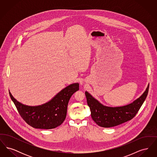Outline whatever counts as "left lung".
<instances>
[{"label":"left lung","mask_w":157,"mask_h":157,"mask_svg":"<svg viewBox=\"0 0 157 157\" xmlns=\"http://www.w3.org/2000/svg\"><path fill=\"white\" fill-rule=\"evenodd\" d=\"M148 85L142 95L129 104L117 106H106L101 104L87 91L85 95L91 112V117L100 127L110 128L120 125L132 120L137 113L147 97Z\"/></svg>","instance_id":"1"}]
</instances>
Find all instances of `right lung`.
<instances>
[{"instance_id":"right-lung-1","label":"right lung","mask_w":157,"mask_h":157,"mask_svg":"<svg viewBox=\"0 0 157 157\" xmlns=\"http://www.w3.org/2000/svg\"><path fill=\"white\" fill-rule=\"evenodd\" d=\"M78 90V83L71 84L49 102L38 106L22 104L14 98L10 92L9 95L20 115L28 125L34 128L50 129L59 126L65 121L69 101Z\"/></svg>"}]
</instances>
